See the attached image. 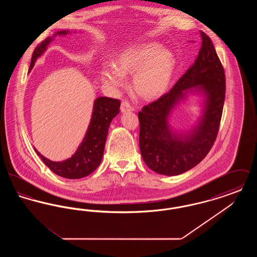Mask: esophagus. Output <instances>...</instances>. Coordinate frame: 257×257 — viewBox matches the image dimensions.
I'll use <instances>...</instances> for the list:
<instances>
[{
  "instance_id": "esophagus-1",
  "label": "esophagus",
  "mask_w": 257,
  "mask_h": 257,
  "mask_svg": "<svg viewBox=\"0 0 257 257\" xmlns=\"http://www.w3.org/2000/svg\"><path fill=\"white\" fill-rule=\"evenodd\" d=\"M135 110L134 107L127 101H123L121 102V106H120V110L121 112H126V111H133Z\"/></svg>"
}]
</instances>
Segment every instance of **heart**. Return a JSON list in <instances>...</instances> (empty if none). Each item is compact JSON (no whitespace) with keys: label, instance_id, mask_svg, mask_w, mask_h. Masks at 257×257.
<instances>
[{"label":"heart","instance_id":"obj_1","mask_svg":"<svg viewBox=\"0 0 257 257\" xmlns=\"http://www.w3.org/2000/svg\"><path fill=\"white\" fill-rule=\"evenodd\" d=\"M175 61L170 51L156 42H147L125 50L112 65L101 69V81L105 86L119 88L124 86V76L133 75L135 92L144 99L161 97L169 88Z\"/></svg>","mask_w":257,"mask_h":257}]
</instances>
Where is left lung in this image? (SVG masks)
Here are the masks:
<instances>
[{"instance_id": "obj_1", "label": "left lung", "mask_w": 257, "mask_h": 257, "mask_svg": "<svg viewBox=\"0 0 257 257\" xmlns=\"http://www.w3.org/2000/svg\"><path fill=\"white\" fill-rule=\"evenodd\" d=\"M201 43L194 64L171 90L139 111L140 149L147 167L164 175H178L196 167L205 158L219 132L225 97L222 64L206 34L200 32ZM203 94L204 112L189 134L171 130L172 109L188 93Z\"/></svg>"}]
</instances>
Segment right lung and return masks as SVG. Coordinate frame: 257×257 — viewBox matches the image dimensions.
Here are the masks:
<instances>
[{"instance_id":"add662e5","label":"right lung","mask_w":257,"mask_h":257,"mask_svg":"<svg viewBox=\"0 0 257 257\" xmlns=\"http://www.w3.org/2000/svg\"><path fill=\"white\" fill-rule=\"evenodd\" d=\"M69 31H60L54 36L43 40L34 51L29 72L56 36H65ZM120 101L109 97H98L94 101L92 116L88 125L86 136L78 147L77 151L62 162H53L41 155L37 149V155L54 173L68 179H79L86 177L95 171L100 165L110 122L119 112Z\"/></svg>"}]
</instances>
